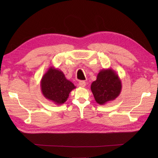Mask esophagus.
I'll use <instances>...</instances> for the list:
<instances>
[{
	"label": "esophagus",
	"instance_id": "34e87169",
	"mask_svg": "<svg viewBox=\"0 0 158 158\" xmlns=\"http://www.w3.org/2000/svg\"><path fill=\"white\" fill-rule=\"evenodd\" d=\"M79 85L80 87H82V88H84L86 85V83L84 81H80L79 83Z\"/></svg>",
	"mask_w": 158,
	"mask_h": 158
}]
</instances>
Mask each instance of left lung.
Returning a JSON list of instances; mask_svg holds the SVG:
<instances>
[{"instance_id": "1", "label": "left lung", "mask_w": 158, "mask_h": 158, "mask_svg": "<svg viewBox=\"0 0 158 158\" xmlns=\"http://www.w3.org/2000/svg\"><path fill=\"white\" fill-rule=\"evenodd\" d=\"M122 81L112 69H102L91 85L96 102L100 105L116 99L122 91Z\"/></svg>"}]
</instances>
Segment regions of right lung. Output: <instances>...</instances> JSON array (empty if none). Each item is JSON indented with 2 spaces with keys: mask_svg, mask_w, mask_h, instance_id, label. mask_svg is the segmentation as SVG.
<instances>
[{
  "mask_svg": "<svg viewBox=\"0 0 158 158\" xmlns=\"http://www.w3.org/2000/svg\"><path fill=\"white\" fill-rule=\"evenodd\" d=\"M76 87L67 79L62 70L50 66L41 80V89L46 99L60 105L64 103L69 94Z\"/></svg>",
  "mask_w": 158,
  "mask_h": 158,
  "instance_id": "right-lung-1",
  "label": "right lung"
}]
</instances>
